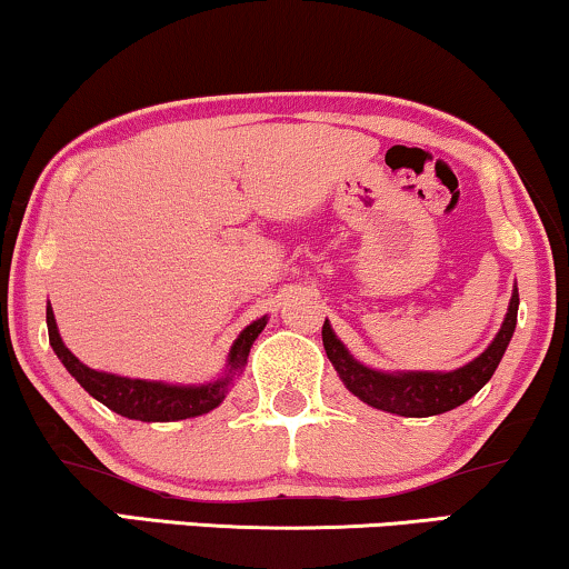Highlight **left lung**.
Instances as JSON below:
<instances>
[{
  "mask_svg": "<svg viewBox=\"0 0 569 569\" xmlns=\"http://www.w3.org/2000/svg\"><path fill=\"white\" fill-rule=\"evenodd\" d=\"M518 287H515L510 311H507V319L501 323L499 335L493 337V342L476 360H470L468 366L449 373L371 371V368L352 360V356L335 337V331H331L327 321H323L321 329L323 350H327L331 366L337 368L345 387H348L356 397H360L366 405H371V408L395 412V416L405 418L439 416V412L455 410L460 408L462 402H468L470 397L491 379L493 371H497L499 360L505 356L507 345H510L512 339L515 323H518Z\"/></svg>",
  "mask_w": 569,
  "mask_h": 569,
  "instance_id": "1",
  "label": "left lung"
}]
</instances>
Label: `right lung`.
<instances>
[{
	"label": "right lung",
	"instance_id": "add662e5",
	"mask_svg": "<svg viewBox=\"0 0 569 569\" xmlns=\"http://www.w3.org/2000/svg\"><path fill=\"white\" fill-rule=\"evenodd\" d=\"M47 327L49 342L51 348H54L57 358L62 360L64 368H68L72 376H76V381L88 395L96 397L101 405H107L109 410L120 412L124 418L146 420V423H151V420L153 423H167V420L203 416V412L213 410L221 400H224L227 387H230V381L242 371V366L248 363L250 345L256 342V337L261 335L263 327H267V319H258L250 323V327L242 329V335L234 339L230 350L224 379L203 383V387H169V383L159 381L124 379V376L93 371V368L80 363V360L64 348L62 337H59L57 331L51 306H47Z\"/></svg>",
	"mask_w": 569,
	"mask_h": 569
}]
</instances>
